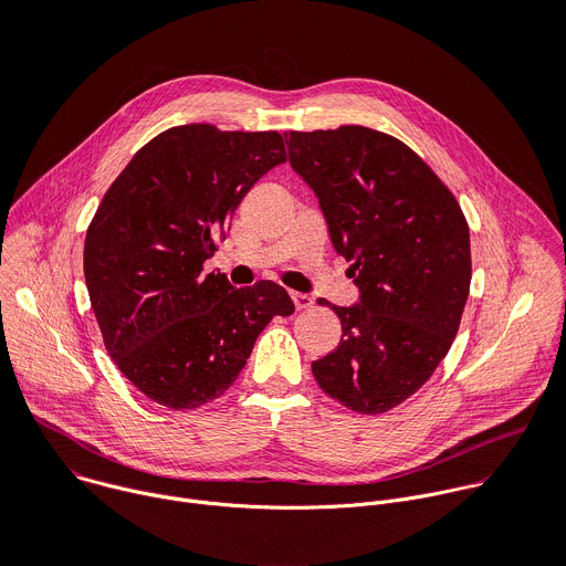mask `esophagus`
Listing matches in <instances>:
<instances>
[{"label":"esophagus","instance_id":"esophagus-1","mask_svg":"<svg viewBox=\"0 0 566 566\" xmlns=\"http://www.w3.org/2000/svg\"><path fill=\"white\" fill-rule=\"evenodd\" d=\"M291 300H293V304H295L297 311H306V308H311V304H313V300H311L308 295H304V293H291Z\"/></svg>","mask_w":566,"mask_h":566}]
</instances>
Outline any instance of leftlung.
I'll list each match as a JSON object with an SVG mask.
<instances>
[{
  "label": "left lung",
  "mask_w": 566,
  "mask_h": 566,
  "mask_svg": "<svg viewBox=\"0 0 566 566\" xmlns=\"http://www.w3.org/2000/svg\"><path fill=\"white\" fill-rule=\"evenodd\" d=\"M284 136L360 289L358 304L332 306L343 338L313 360V376L340 406L382 415L426 385L459 332L472 275L468 221L426 160L389 134L343 125Z\"/></svg>",
  "instance_id": "8db88e82"
}]
</instances>
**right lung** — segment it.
<instances>
[{
    "label": "right lung",
    "instance_id": "obj_1",
    "mask_svg": "<svg viewBox=\"0 0 566 566\" xmlns=\"http://www.w3.org/2000/svg\"><path fill=\"white\" fill-rule=\"evenodd\" d=\"M284 160L277 132L192 123L143 145L105 192L85 239L90 300L112 360L158 406L219 398L269 322L295 311L275 282L203 273L234 208Z\"/></svg>",
    "mask_w": 566,
    "mask_h": 566
}]
</instances>
